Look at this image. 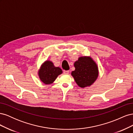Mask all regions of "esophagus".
Returning <instances> with one entry per match:
<instances>
[{
  "instance_id": "34e87169",
  "label": "esophagus",
  "mask_w": 133,
  "mask_h": 133,
  "mask_svg": "<svg viewBox=\"0 0 133 133\" xmlns=\"http://www.w3.org/2000/svg\"><path fill=\"white\" fill-rule=\"evenodd\" d=\"M63 73H64V74H68L69 73V70H64Z\"/></svg>"
}]
</instances>
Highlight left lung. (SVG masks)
<instances>
[{
    "label": "left lung",
    "mask_w": 133,
    "mask_h": 133,
    "mask_svg": "<svg viewBox=\"0 0 133 133\" xmlns=\"http://www.w3.org/2000/svg\"><path fill=\"white\" fill-rule=\"evenodd\" d=\"M74 65L75 69L71 72V75L80 88L90 86L98 78V68L91 57H80Z\"/></svg>",
    "instance_id": "obj_1"
}]
</instances>
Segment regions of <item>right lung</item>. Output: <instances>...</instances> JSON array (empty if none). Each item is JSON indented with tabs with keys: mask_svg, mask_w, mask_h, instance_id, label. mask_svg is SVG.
I'll use <instances>...</instances> for the list:
<instances>
[{
	"mask_svg": "<svg viewBox=\"0 0 133 133\" xmlns=\"http://www.w3.org/2000/svg\"><path fill=\"white\" fill-rule=\"evenodd\" d=\"M62 73L63 71L59 67H55L53 62L46 60L40 68L38 75L40 79L44 84H50Z\"/></svg>",
	"mask_w": 133,
	"mask_h": 133,
	"instance_id": "obj_1",
	"label": "right lung"
}]
</instances>
